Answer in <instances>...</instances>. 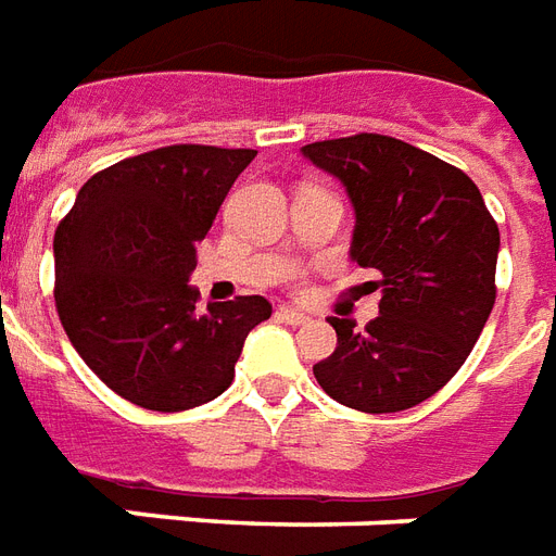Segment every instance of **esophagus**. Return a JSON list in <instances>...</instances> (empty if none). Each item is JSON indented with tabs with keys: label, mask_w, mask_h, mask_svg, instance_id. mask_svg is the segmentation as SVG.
<instances>
[{
	"label": "esophagus",
	"mask_w": 556,
	"mask_h": 556,
	"mask_svg": "<svg viewBox=\"0 0 556 556\" xmlns=\"http://www.w3.org/2000/svg\"><path fill=\"white\" fill-rule=\"evenodd\" d=\"M277 317H279V320H286V324H291V326L308 324V315H303V312H296V308H288V306H279Z\"/></svg>",
	"instance_id": "1"
}]
</instances>
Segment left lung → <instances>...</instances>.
Returning <instances> with one entry per match:
<instances>
[{"instance_id":"8db88e82","label":"left lung","mask_w":556,"mask_h":556,"mask_svg":"<svg viewBox=\"0 0 556 556\" xmlns=\"http://www.w3.org/2000/svg\"><path fill=\"white\" fill-rule=\"evenodd\" d=\"M303 156L344 184L350 256L381 274L376 320L329 317L338 346L317 384L364 414L414 408L460 370L493 312L498 224L460 168L402 139H324Z\"/></svg>"}]
</instances>
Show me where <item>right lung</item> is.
<instances>
[{"mask_svg": "<svg viewBox=\"0 0 556 556\" xmlns=\"http://www.w3.org/2000/svg\"><path fill=\"white\" fill-rule=\"evenodd\" d=\"M256 151L168 146L127 156L80 186L54 230V303L72 346L139 408H198L232 384L265 296L198 306L194 244Z\"/></svg>", "mask_w": 556, "mask_h": 556, "instance_id": "1", "label": "right lung"}]
</instances>
